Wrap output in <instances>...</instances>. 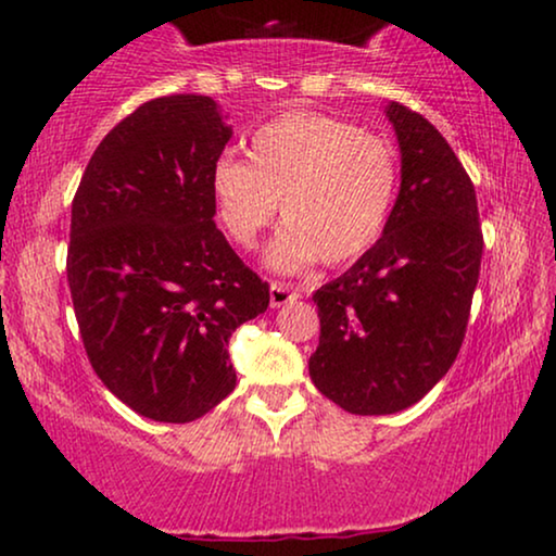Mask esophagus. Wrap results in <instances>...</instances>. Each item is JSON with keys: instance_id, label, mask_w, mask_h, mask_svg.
Masks as SVG:
<instances>
[{"instance_id": "1", "label": "esophagus", "mask_w": 556, "mask_h": 556, "mask_svg": "<svg viewBox=\"0 0 556 556\" xmlns=\"http://www.w3.org/2000/svg\"><path fill=\"white\" fill-rule=\"evenodd\" d=\"M295 299H301L299 288H293V286H288V283H280V280H273V283H270V306L273 308L286 306V303H291Z\"/></svg>"}]
</instances>
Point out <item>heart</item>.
<instances>
[{"label": "heart", "mask_w": 556, "mask_h": 556, "mask_svg": "<svg viewBox=\"0 0 556 556\" xmlns=\"http://www.w3.org/2000/svg\"><path fill=\"white\" fill-rule=\"evenodd\" d=\"M397 187L390 141L321 113L273 118L250 139L248 164L223 156L210 177L219 223L240 248H255L283 204L286 230L268 253L280 273H299L318 257L352 263L375 248Z\"/></svg>", "instance_id": "heart-1"}]
</instances>
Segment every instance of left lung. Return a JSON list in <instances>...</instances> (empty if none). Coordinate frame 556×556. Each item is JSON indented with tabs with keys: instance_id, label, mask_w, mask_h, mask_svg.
<instances>
[{
	"instance_id": "8db88e82",
	"label": "left lung",
	"mask_w": 556,
	"mask_h": 556,
	"mask_svg": "<svg viewBox=\"0 0 556 556\" xmlns=\"http://www.w3.org/2000/svg\"><path fill=\"white\" fill-rule=\"evenodd\" d=\"M402 185L387 230L344 276L314 293L321 321L308 371L352 415H392L422 400L466 339L483 232L476 189L443 134L387 105Z\"/></svg>"
}]
</instances>
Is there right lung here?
<instances>
[{"label": "right lung", "mask_w": 556, "mask_h": 556, "mask_svg": "<svg viewBox=\"0 0 556 556\" xmlns=\"http://www.w3.org/2000/svg\"><path fill=\"white\" fill-rule=\"evenodd\" d=\"M230 136L210 96L154 98L105 134L73 197L67 286L88 362L156 422H192L235 390L227 341L270 303L212 219Z\"/></svg>", "instance_id": "add662e5"}]
</instances>
